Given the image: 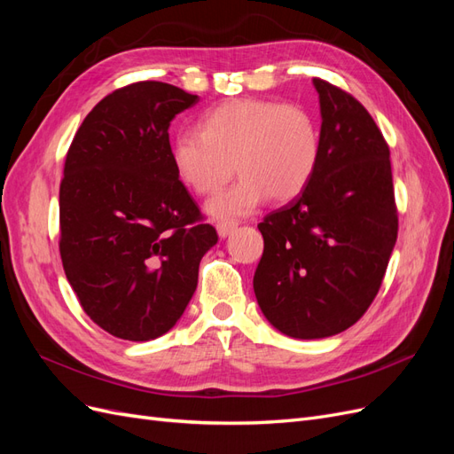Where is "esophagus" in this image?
<instances>
[{"label":"esophagus","instance_id":"esophagus-1","mask_svg":"<svg viewBox=\"0 0 454 454\" xmlns=\"http://www.w3.org/2000/svg\"><path fill=\"white\" fill-rule=\"evenodd\" d=\"M215 229H217V235H219V237L227 239V237L231 235V232L237 229V225H235V223H223V222H222V223L215 225Z\"/></svg>","mask_w":454,"mask_h":454}]
</instances>
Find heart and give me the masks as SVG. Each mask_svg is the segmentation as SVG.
Masks as SVG:
<instances>
[{"label":"heart","mask_w":454,"mask_h":454,"mask_svg":"<svg viewBox=\"0 0 454 454\" xmlns=\"http://www.w3.org/2000/svg\"><path fill=\"white\" fill-rule=\"evenodd\" d=\"M322 155L320 129L307 109L274 100L242 98L206 114L199 130H182L170 157L177 177L197 195L240 180L206 204L217 222L252 214L269 197L287 202L312 182Z\"/></svg>","instance_id":"obj_1"}]
</instances>
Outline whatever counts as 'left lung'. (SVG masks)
<instances>
[{"label": "left lung", "instance_id": "8db88e82", "mask_svg": "<svg viewBox=\"0 0 454 454\" xmlns=\"http://www.w3.org/2000/svg\"><path fill=\"white\" fill-rule=\"evenodd\" d=\"M322 155L309 187L265 215L254 292L287 337L345 332L373 303L397 239L390 149L352 94L316 77Z\"/></svg>", "mask_w": 454, "mask_h": 454}]
</instances>
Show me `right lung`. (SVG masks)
Segmentation results:
<instances>
[{"label": "right lung", "mask_w": 454, "mask_h": 454, "mask_svg": "<svg viewBox=\"0 0 454 454\" xmlns=\"http://www.w3.org/2000/svg\"><path fill=\"white\" fill-rule=\"evenodd\" d=\"M199 102L160 81L107 94L81 122L60 184V257L81 307L125 340L164 335L217 242L170 157V121Z\"/></svg>", "instance_id": "obj_1"}]
</instances>
